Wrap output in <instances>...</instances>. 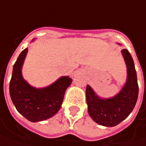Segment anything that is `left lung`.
<instances>
[{"label":"left lung","mask_w":146,"mask_h":146,"mask_svg":"<svg viewBox=\"0 0 146 146\" xmlns=\"http://www.w3.org/2000/svg\"><path fill=\"white\" fill-rule=\"evenodd\" d=\"M127 67V79L121 91L109 99L99 97L89 85L86 87V100L89 116L100 125H119L134 110L139 94L137 75L133 58L127 49L121 50Z\"/></svg>","instance_id":"left-lung-1"}]
</instances>
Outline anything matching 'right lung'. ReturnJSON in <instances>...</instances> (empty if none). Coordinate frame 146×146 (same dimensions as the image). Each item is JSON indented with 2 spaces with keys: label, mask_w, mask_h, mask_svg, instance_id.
Wrapping results in <instances>:
<instances>
[{
  "label": "right lung",
  "mask_w": 146,
  "mask_h": 146,
  "mask_svg": "<svg viewBox=\"0 0 146 146\" xmlns=\"http://www.w3.org/2000/svg\"><path fill=\"white\" fill-rule=\"evenodd\" d=\"M28 49H24L16 61L10 82V95L17 110L31 122L46 120L61 108L66 89L72 78L63 76L51 85L36 88L22 77L21 68Z\"/></svg>",
  "instance_id": "add662e5"
}]
</instances>
